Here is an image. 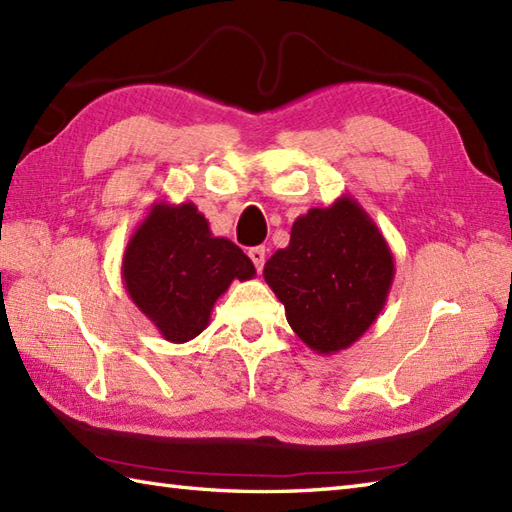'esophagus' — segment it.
Masks as SVG:
<instances>
[{"mask_svg": "<svg viewBox=\"0 0 512 512\" xmlns=\"http://www.w3.org/2000/svg\"><path fill=\"white\" fill-rule=\"evenodd\" d=\"M248 257H250V262L255 264L257 270H262V268H264V262H266V248H264V246L250 248V250H248Z\"/></svg>", "mask_w": 512, "mask_h": 512, "instance_id": "obj_1", "label": "esophagus"}]
</instances>
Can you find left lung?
Segmentation results:
<instances>
[{
    "label": "left lung",
    "instance_id": "1",
    "mask_svg": "<svg viewBox=\"0 0 512 512\" xmlns=\"http://www.w3.org/2000/svg\"><path fill=\"white\" fill-rule=\"evenodd\" d=\"M394 253L352 195L299 215L290 244L264 266L286 319L317 354L347 350L385 308Z\"/></svg>",
    "mask_w": 512,
    "mask_h": 512
}]
</instances>
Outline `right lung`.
<instances>
[{"label":"right lung","instance_id":"obj_1","mask_svg":"<svg viewBox=\"0 0 512 512\" xmlns=\"http://www.w3.org/2000/svg\"><path fill=\"white\" fill-rule=\"evenodd\" d=\"M123 284L162 339L187 343L211 319L215 301L255 266L231 239L215 237L193 202H156L129 237Z\"/></svg>","mask_w":512,"mask_h":512}]
</instances>
